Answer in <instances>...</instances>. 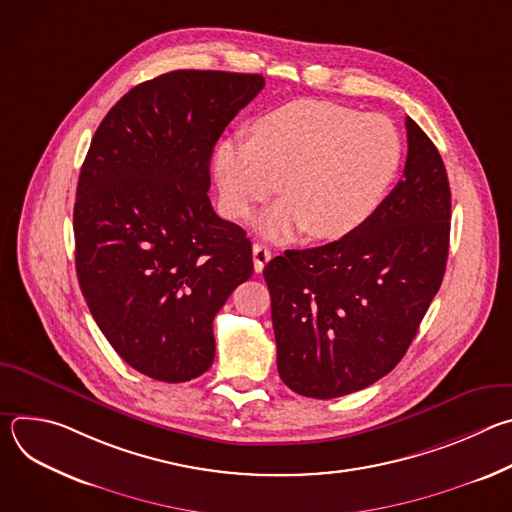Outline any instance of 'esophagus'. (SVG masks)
<instances>
[{"instance_id": "34e87169", "label": "esophagus", "mask_w": 512, "mask_h": 512, "mask_svg": "<svg viewBox=\"0 0 512 512\" xmlns=\"http://www.w3.org/2000/svg\"><path fill=\"white\" fill-rule=\"evenodd\" d=\"M269 259H271V251H269L265 245L255 243V245H253V265H255V271H257V273L263 271V267H265V263H267Z\"/></svg>"}]
</instances>
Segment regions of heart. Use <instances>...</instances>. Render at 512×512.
I'll use <instances>...</instances> for the list:
<instances>
[{
    "instance_id": "heart-1",
    "label": "heart",
    "mask_w": 512,
    "mask_h": 512,
    "mask_svg": "<svg viewBox=\"0 0 512 512\" xmlns=\"http://www.w3.org/2000/svg\"><path fill=\"white\" fill-rule=\"evenodd\" d=\"M399 164L401 137L387 117L304 99L259 117L253 139L221 141L214 178L231 221H243L279 186L283 198L257 218V231L273 241L304 231L334 241L377 212Z\"/></svg>"
}]
</instances>
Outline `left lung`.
<instances>
[{
  "label": "left lung",
  "mask_w": 512,
  "mask_h": 512,
  "mask_svg": "<svg viewBox=\"0 0 512 512\" xmlns=\"http://www.w3.org/2000/svg\"><path fill=\"white\" fill-rule=\"evenodd\" d=\"M403 178L358 231L285 251L263 277L281 381L334 399L389 375L442 285L452 194L444 160L411 119Z\"/></svg>",
  "instance_id": "obj_1"
}]
</instances>
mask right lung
Wrapping results in <instances>:
<instances>
[{
  "label": "right lung",
  "instance_id": "1",
  "mask_svg": "<svg viewBox=\"0 0 512 512\" xmlns=\"http://www.w3.org/2000/svg\"><path fill=\"white\" fill-rule=\"evenodd\" d=\"M261 75L172 70L123 95L93 135L75 202L87 306L145 377L184 383L214 360L212 320L253 273L247 233L212 210L210 158Z\"/></svg>",
  "mask_w": 512,
  "mask_h": 512
}]
</instances>
